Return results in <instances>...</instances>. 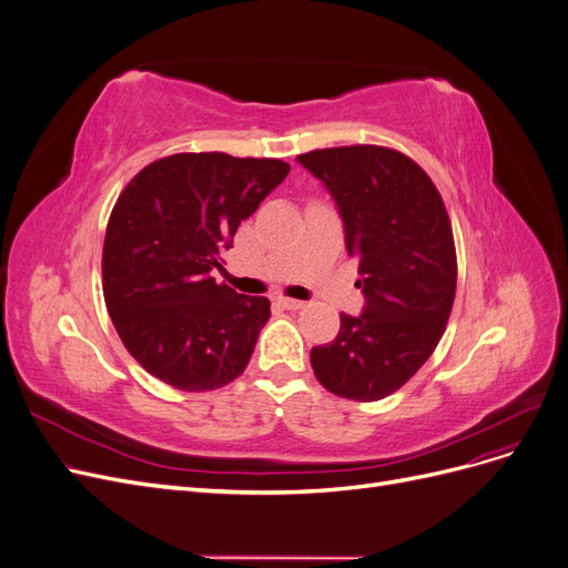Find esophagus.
I'll use <instances>...</instances> for the list:
<instances>
[{
	"label": "esophagus",
	"mask_w": 568,
	"mask_h": 568,
	"mask_svg": "<svg viewBox=\"0 0 568 568\" xmlns=\"http://www.w3.org/2000/svg\"><path fill=\"white\" fill-rule=\"evenodd\" d=\"M280 305L286 307V311H301V307H305L303 301H298V298H286V296L280 298Z\"/></svg>",
	"instance_id": "34e87169"
}]
</instances>
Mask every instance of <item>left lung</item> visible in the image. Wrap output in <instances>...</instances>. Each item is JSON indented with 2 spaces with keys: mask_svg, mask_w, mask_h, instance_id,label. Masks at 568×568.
<instances>
[{
  "mask_svg": "<svg viewBox=\"0 0 568 568\" xmlns=\"http://www.w3.org/2000/svg\"><path fill=\"white\" fill-rule=\"evenodd\" d=\"M324 182L357 257L363 315H341V329L311 351L317 382L341 398L382 400L417 374L448 324L457 255L436 184L405 153L336 146L301 153Z\"/></svg>",
  "mask_w": 568,
  "mask_h": 568,
  "instance_id": "1",
  "label": "left lung"
}]
</instances>
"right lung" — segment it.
Here are the masks:
<instances>
[{
    "instance_id": "1",
    "label": "right lung",
    "mask_w": 568,
    "mask_h": 568,
    "mask_svg": "<svg viewBox=\"0 0 568 568\" xmlns=\"http://www.w3.org/2000/svg\"><path fill=\"white\" fill-rule=\"evenodd\" d=\"M288 170L280 159L175 153L118 196L101 255L106 311L130 355L168 386L213 390L246 369L270 301L217 284L213 270Z\"/></svg>"
}]
</instances>
